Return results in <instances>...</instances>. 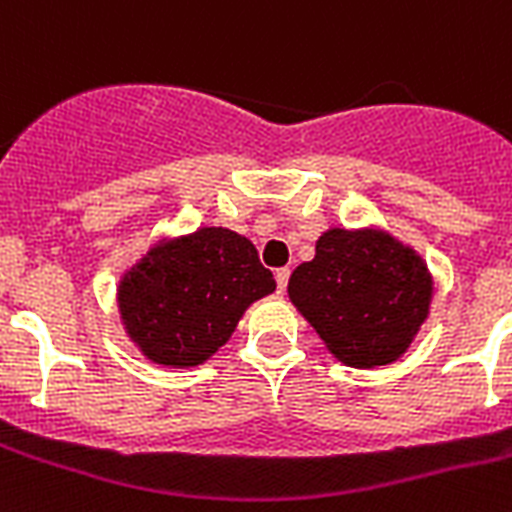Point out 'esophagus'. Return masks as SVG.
<instances>
[{
	"instance_id": "esophagus-1",
	"label": "esophagus",
	"mask_w": 512,
	"mask_h": 512,
	"mask_svg": "<svg viewBox=\"0 0 512 512\" xmlns=\"http://www.w3.org/2000/svg\"><path fill=\"white\" fill-rule=\"evenodd\" d=\"M289 276H292V273H289V268H281V270H276V284H278V294H284V292H286V284H289Z\"/></svg>"
}]
</instances>
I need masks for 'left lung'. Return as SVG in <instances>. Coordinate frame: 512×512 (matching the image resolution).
<instances>
[{
	"label": "left lung",
	"mask_w": 512,
	"mask_h": 512,
	"mask_svg": "<svg viewBox=\"0 0 512 512\" xmlns=\"http://www.w3.org/2000/svg\"><path fill=\"white\" fill-rule=\"evenodd\" d=\"M289 299L350 368L400 360L431 313L434 276L410 244L378 226L326 228L297 265Z\"/></svg>",
	"instance_id": "left-lung-1"
}]
</instances>
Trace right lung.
Returning a JSON list of instances; mask_svg holds the SVG:
<instances>
[{
	"mask_svg": "<svg viewBox=\"0 0 512 512\" xmlns=\"http://www.w3.org/2000/svg\"><path fill=\"white\" fill-rule=\"evenodd\" d=\"M276 292L255 244L223 226L165 234L120 273L123 331L149 363L197 368L231 339L247 307Z\"/></svg>",
	"mask_w": 512,
	"mask_h": 512,
	"instance_id": "add662e5",
	"label": "right lung"
}]
</instances>
